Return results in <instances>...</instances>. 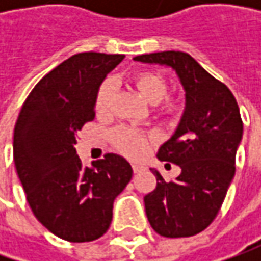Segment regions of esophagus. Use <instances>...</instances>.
Segmentation results:
<instances>
[{"mask_svg": "<svg viewBox=\"0 0 261 261\" xmlns=\"http://www.w3.org/2000/svg\"><path fill=\"white\" fill-rule=\"evenodd\" d=\"M132 168H134V173H141L144 170V167L139 164H132Z\"/></svg>", "mask_w": 261, "mask_h": 261, "instance_id": "esophagus-1", "label": "esophagus"}]
</instances>
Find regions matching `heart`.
<instances>
[{"label": "heart", "mask_w": 261, "mask_h": 261, "mask_svg": "<svg viewBox=\"0 0 261 261\" xmlns=\"http://www.w3.org/2000/svg\"><path fill=\"white\" fill-rule=\"evenodd\" d=\"M132 83L139 90V93L145 97L146 100L155 103L167 91L166 80L160 74L141 71L132 75ZM113 97V81L110 78L105 80L97 91L95 97V109L100 113H105L110 109ZM163 109L166 112H173L175 109V101L173 98H166L163 103ZM116 146L127 156H139L149 144V136L132 129V127H122L116 130L115 134Z\"/></svg>", "instance_id": "obj_1"}]
</instances>
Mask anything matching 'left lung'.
Wrapping results in <instances>:
<instances>
[{"mask_svg": "<svg viewBox=\"0 0 261 261\" xmlns=\"http://www.w3.org/2000/svg\"><path fill=\"white\" fill-rule=\"evenodd\" d=\"M135 61L173 68L186 91L181 120L158 149L161 161L181 168L166 181L152 170L156 187L144 197L145 212L156 234L167 238L192 237L215 219L236 174L237 148L243 120L234 94L185 52H156Z\"/></svg>", "mask_w": 261, "mask_h": 261, "instance_id": "left-lung-1", "label": "left lung"}]
</instances>
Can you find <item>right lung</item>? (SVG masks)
<instances>
[{"label": "right lung", "mask_w": 261, "mask_h": 261, "mask_svg": "<svg viewBox=\"0 0 261 261\" xmlns=\"http://www.w3.org/2000/svg\"><path fill=\"white\" fill-rule=\"evenodd\" d=\"M123 58L97 52L68 58L36 84L15 123L14 164L32 212L69 243L105 234L113 202L132 178L123 156L106 154L84 168L74 148L76 132L94 119L98 87Z\"/></svg>", "instance_id": "right-lung-1"}]
</instances>
